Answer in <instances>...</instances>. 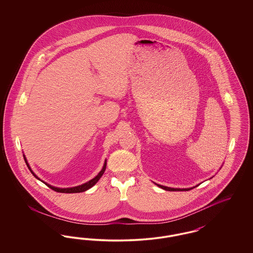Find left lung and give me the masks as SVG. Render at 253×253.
Returning a JSON list of instances; mask_svg holds the SVG:
<instances>
[{
    "mask_svg": "<svg viewBox=\"0 0 253 253\" xmlns=\"http://www.w3.org/2000/svg\"><path fill=\"white\" fill-rule=\"evenodd\" d=\"M157 186L162 188L163 190L169 191V192H174V191H190V190L193 189V188H191V189H173V188H169V187H165V186H161V185H158V184H157Z\"/></svg>",
    "mask_w": 253,
    "mask_h": 253,
    "instance_id": "obj_1",
    "label": "left lung"
}]
</instances>
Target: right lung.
<instances>
[{
    "label": "right lung",
    "instance_id": "obj_1",
    "mask_svg": "<svg viewBox=\"0 0 253 253\" xmlns=\"http://www.w3.org/2000/svg\"><path fill=\"white\" fill-rule=\"evenodd\" d=\"M24 161H25V163H26V165H27V167L28 169L31 170V169L29 167V165H28V163H27V161H26V158L24 156ZM105 169H106V162L104 163V166H103V168L102 169L98 172V174L96 175V177H94L92 180L88 181L87 183H84V184H83V185H81V186H78V187H73V188H67V189H60V188H55V187H53V186H50L48 184H46V183H44L43 181V183L44 184H46L47 186H48L49 188L51 189V190H53V191H55V192H57V193H83V192H85V191H87L88 189H90V188H92L95 184H96L97 181L99 180V178L102 176V174L104 173V171H105ZM31 172H32V174L37 177L36 174L31 170ZM39 179V178H38Z\"/></svg>",
    "mask_w": 253,
    "mask_h": 253
}]
</instances>
